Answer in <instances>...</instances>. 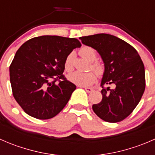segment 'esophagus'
I'll return each instance as SVG.
<instances>
[{
	"label": "esophagus",
	"instance_id": "1",
	"mask_svg": "<svg viewBox=\"0 0 155 155\" xmlns=\"http://www.w3.org/2000/svg\"><path fill=\"white\" fill-rule=\"evenodd\" d=\"M83 87L87 93H90V92L93 91V88H91V87Z\"/></svg>",
	"mask_w": 155,
	"mask_h": 155
}]
</instances>
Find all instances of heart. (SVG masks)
<instances>
[{"instance_id": "1", "label": "heart", "mask_w": 155, "mask_h": 155, "mask_svg": "<svg viewBox=\"0 0 155 155\" xmlns=\"http://www.w3.org/2000/svg\"><path fill=\"white\" fill-rule=\"evenodd\" d=\"M79 54L82 57L85 58L90 61L91 69L95 72L98 76H102L105 72V68L104 64L101 62L95 61L97 59V53L90 46H83L79 50ZM73 59H74V53L71 52L68 54L64 61V68L68 72H71L73 70ZM94 72H75L68 76V79L73 83L79 86H90L96 80V75Z\"/></svg>"}]
</instances>
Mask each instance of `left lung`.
<instances>
[{
  "label": "left lung",
  "mask_w": 155,
  "mask_h": 155,
  "mask_svg": "<svg viewBox=\"0 0 155 155\" xmlns=\"http://www.w3.org/2000/svg\"><path fill=\"white\" fill-rule=\"evenodd\" d=\"M82 43L98 51L105 72L101 81L102 101L92 106L104 121L119 122L138 105L145 87V68L137 50L118 37L107 34L81 37ZM106 84L114 87L105 88Z\"/></svg>",
  "instance_id": "1"
}]
</instances>
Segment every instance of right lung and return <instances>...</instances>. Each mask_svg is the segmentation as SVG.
<instances>
[{
    "mask_svg": "<svg viewBox=\"0 0 155 155\" xmlns=\"http://www.w3.org/2000/svg\"><path fill=\"white\" fill-rule=\"evenodd\" d=\"M77 39L40 36L23 43L10 66L12 94L25 112L37 119H49L68 104L76 86L63 75L64 61Z\"/></svg>",
    "mask_w": 155,
    "mask_h": 155,
    "instance_id": "right-lung-1",
    "label": "right lung"
}]
</instances>
